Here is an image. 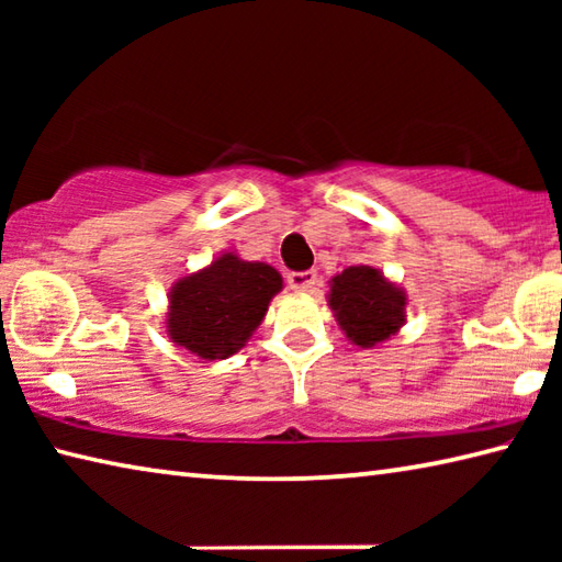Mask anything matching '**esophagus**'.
<instances>
[{"label": "esophagus", "mask_w": 562, "mask_h": 562, "mask_svg": "<svg viewBox=\"0 0 562 562\" xmlns=\"http://www.w3.org/2000/svg\"><path fill=\"white\" fill-rule=\"evenodd\" d=\"M288 284H290V290H294V292H312V288L317 284V272L315 270L290 272Z\"/></svg>", "instance_id": "1"}]
</instances>
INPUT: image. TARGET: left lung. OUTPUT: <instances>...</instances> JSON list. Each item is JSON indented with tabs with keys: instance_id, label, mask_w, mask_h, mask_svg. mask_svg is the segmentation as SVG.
Here are the masks:
<instances>
[{
	"instance_id": "1",
	"label": "left lung",
	"mask_w": 562,
	"mask_h": 562,
	"mask_svg": "<svg viewBox=\"0 0 562 562\" xmlns=\"http://www.w3.org/2000/svg\"><path fill=\"white\" fill-rule=\"evenodd\" d=\"M327 302L351 345L372 349L406 322V292L369 265H351L329 280Z\"/></svg>"
}]
</instances>
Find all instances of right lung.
Returning <instances> with one entry per match:
<instances>
[{"mask_svg":"<svg viewBox=\"0 0 562 562\" xmlns=\"http://www.w3.org/2000/svg\"><path fill=\"white\" fill-rule=\"evenodd\" d=\"M282 274L268 262L223 252L207 268L178 278L168 292L166 331L198 359L237 355L268 315Z\"/></svg>","mask_w":562,"mask_h":562,"instance_id":"add662e5","label":"right lung"}]
</instances>
